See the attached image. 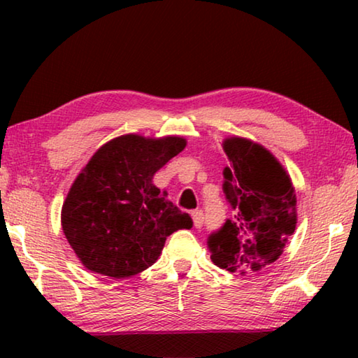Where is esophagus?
I'll return each mask as SVG.
<instances>
[{
  "mask_svg": "<svg viewBox=\"0 0 358 358\" xmlns=\"http://www.w3.org/2000/svg\"><path fill=\"white\" fill-rule=\"evenodd\" d=\"M192 221H194V226H196V229H201L203 226V213H202V210L192 211Z\"/></svg>",
  "mask_w": 358,
  "mask_h": 358,
  "instance_id": "34e87169",
  "label": "esophagus"
}]
</instances>
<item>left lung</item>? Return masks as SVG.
Instances as JSON below:
<instances>
[{
    "label": "left lung",
    "instance_id": "1",
    "mask_svg": "<svg viewBox=\"0 0 358 358\" xmlns=\"http://www.w3.org/2000/svg\"><path fill=\"white\" fill-rule=\"evenodd\" d=\"M230 166L222 191L234 217L211 234L213 264L230 273L250 275L276 262L296 226V196L286 169L257 142L227 137L222 142Z\"/></svg>",
    "mask_w": 358,
    "mask_h": 358
}]
</instances>
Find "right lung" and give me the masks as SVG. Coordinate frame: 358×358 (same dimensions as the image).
<instances>
[{
  "instance_id": "add662e5",
  "label": "right lung",
  "mask_w": 358,
  "mask_h": 358,
  "mask_svg": "<svg viewBox=\"0 0 358 358\" xmlns=\"http://www.w3.org/2000/svg\"><path fill=\"white\" fill-rule=\"evenodd\" d=\"M185 147L178 136L124 134L92 156L62 208L63 232L85 268L115 280L134 276L156 262L169 235L192 227L191 216L153 185Z\"/></svg>"
}]
</instances>
